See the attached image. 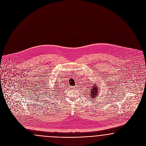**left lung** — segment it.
Returning <instances> with one entry per match:
<instances>
[{"label":"left lung","instance_id":"left-lung-1","mask_svg":"<svg viewBox=\"0 0 146 146\" xmlns=\"http://www.w3.org/2000/svg\"><path fill=\"white\" fill-rule=\"evenodd\" d=\"M98 85H97V84H93V89H92V90L90 91V98H92L91 100L92 99H94L96 98L98 94V89H99V88H98ZM93 101V100H92Z\"/></svg>","mask_w":146,"mask_h":146}]
</instances>
